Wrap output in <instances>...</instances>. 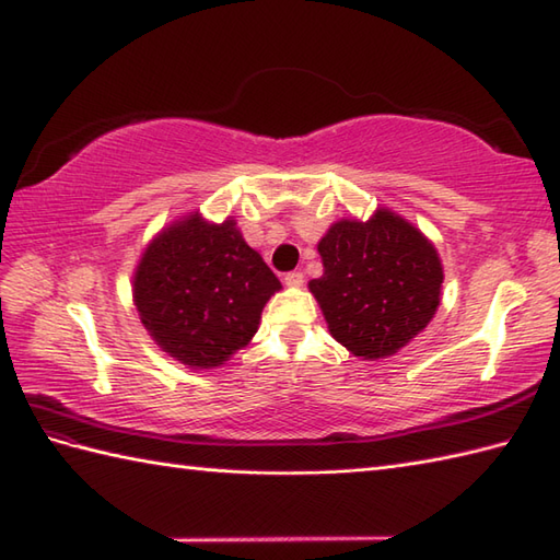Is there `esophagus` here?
<instances>
[{"instance_id": "obj_1", "label": "esophagus", "mask_w": 560, "mask_h": 560, "mask_svg": "<svg viewBox=\"0 0 560 560\" xmlns=\"http://www.w3.org/2000/svg\"><path fill=\"white\" fill-rule=\"evenodd\" d=\"M302 282H304V276L300 270H292V272H288V276H284V284H288V288H300Z\"/></svg>"}]
</instances>
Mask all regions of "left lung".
Returning a JSON list of instances; mask_svg holds the SVG:
<instances>
[{
    "instance_id": "1",
    "label": "left lung",
    "mask_w": 560,
    "mask_h": 560,
    "mask_svg": "<svg viewBox=\"0 0 560 560\" xmlns=\"http://www.w3.org/2000/svg\"><path fill=\"white\" fill-rule=\"evenodd\" d=\"M323 276L308 282L328 330L354 357L385 359L429 326L441 304L439 252L412 222L378 208L340 220L318 242Z\"/></svg>"
}]
</instances>
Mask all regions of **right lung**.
<instances>
[{"label":"right lung","mask_w":560,"mask_h":560,"mask_svg":"<svg viewBox=\"0 0 560 560\" xmlns=\"http://www.w3.org/2000/svg\"><path fill=\"white\" fill-rule=\"evenodd\" d=\"M280 288L237 222L215 225L194 213L145 246L133 272V304L160 350L189 369H215L254 338Z\"/></svg>","instance_id":"obj_1"}]
</instances>
